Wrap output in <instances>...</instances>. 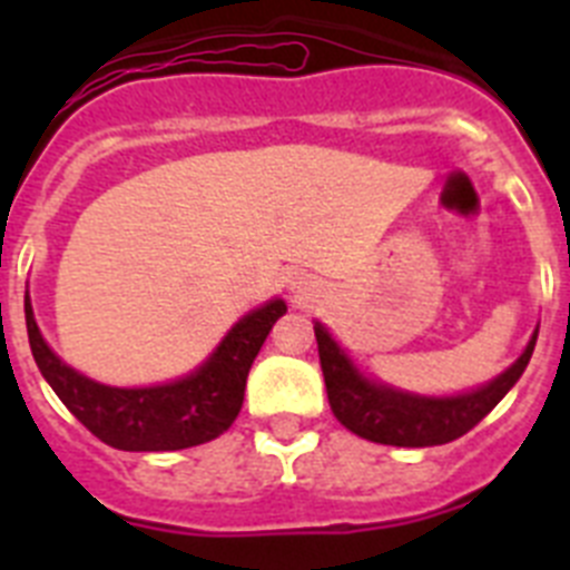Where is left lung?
<instances>
[{
    "mask_svg": "<svg viewBox=\"0 0 570 570\" xmlns=\"http://www.w3.org/2000/svg\"><path fill=\"white\" fill-rule=\"evenodd\" d=\"M314 334L320 345V365L325 387H328L331 411L336 420L362 440L396 448L445 445L468 434L517 385L537 345V331H533L520 360L513 362L505 374L476 391L456 396H420L365 380L360 367L347 360L345 351L320 322L314 325Z\"/></svg>",
    "mask_w": 570,
    "mask_h": 570,
    "instance_id": "8db88e82",
    "label": "left lung"
}]
</instances>
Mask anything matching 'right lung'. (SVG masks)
I'll use <instances>...</instances> for the list:
<instances>
[{
    "label": "right lung",
    "mask_w": 570,
    "mask_h": 570,
    "mask_svg": "<svg viewBox=\"0 0 570 570\" xmlns=\"http://www.w3.org/2000/svg\"><path fill=\"white\" fill-rule=\"evenodd\" d=\"M285 311V302L271 299L242 316L214 354L183 380L150 387H110L88 380L50 351L24 296L30 351L42 376L90 434L119 451H179L225 434L239 416L245 382L262 342Z\"/></svg>",
    "instance_id": "add662e5"
}]
</instances>
